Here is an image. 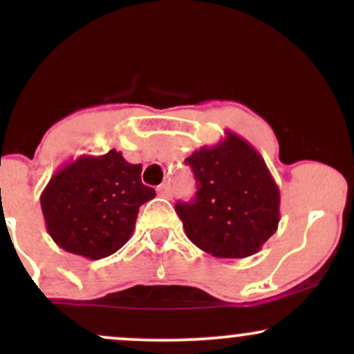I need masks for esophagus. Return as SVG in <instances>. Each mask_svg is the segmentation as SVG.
I'll return each mask as SVG.
<instances>
[{
    "label": "esophagus",
    "mask_w": 354,
    "mask_h": 354,
    "mask_svg": "<svg viewBox=\"0 0 354 354\" xmlns=\"http://www.w3.org/2000/svg\"><path fill=\"white\" fill-rule=\"evenodd\" d=\"M158 194H160L161 198H166V200H171V198H173L171 185H168V183H163V185L158 186Z\"/></svg>",
    "instance_id": "1"
}]
</instances>
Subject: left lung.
<instances>
[{"label":"left lung","instance_id":"left-lung-1","mask_svg":"<svg viewBox=\"0 0 354 354\" xmlns=\"http://www.w3.org/2000/svg\"><path fill=\"white\" fill-rule=\"evenodd\" d=\"M196 196L176 203L186 236L216 258L258 253L279 223V188L263 156L234 133L186 158Z\"/></svg>","mask_w":354,"mask_h":354}]
</instances>
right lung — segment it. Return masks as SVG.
I'll use <instances>...</instances> for the list:
<instances>
[{"mask_svg": "<svg viewBox=\"0 0 354 354\" xmlns=\"http://www.w3.org/2000/svg\"><path fill=\"white\" fill-rule=\"evenodd\" d=\"M156 191L141 183V165L111 149L76 158L41 193L46 230L59 248L88 259L116 253L131 238L138 211Z\"/></svg>", "mask_w": 354, "mask_h": 354, "instance_id": "right-lung-1", "label": "right lung"}]
</instances>
